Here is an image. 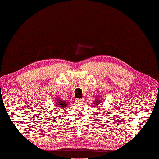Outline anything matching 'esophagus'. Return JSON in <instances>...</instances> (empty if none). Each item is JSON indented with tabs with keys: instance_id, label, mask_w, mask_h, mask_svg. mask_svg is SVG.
Segmentation results:
<instances>
[{
	"instance_id": "obj_1",
	"label": "esophagus",
	"mask_w": 159,
	"mask_h": 159,
	"mask_svg": "<svg viewBox=\"0 0 159 159\" xmlns=\"http://www.w3.org/2000/svg\"><path fill=\"white\" fill-rule=\"evenodd\" d=\"M84 102V99L83 98H79L76 100V103L79 104H82Z\"/></svg>"
}]
</instances>
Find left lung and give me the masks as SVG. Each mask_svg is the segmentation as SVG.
<instances>
[{
    "mask_svg": "<svg viewBox=\"0 0 159 159\" xmlns=\"http://www.w3.org/2000/svg\"><path fill=\"white\" fill-rule=\"evenodd\" d=\"M100 100H98V101H95V104H100Z\"/></svg>",
    "mask_w": 159,
    "mask_h": 159,
    "instance_id": "8db88e82",
    "label": "left lung"
}]
</instances>
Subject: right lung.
Instances as JSON below:
<instances>
[{"mask_svg": "<svg viewBox=\"0 0 159 159\" xmlns=\"http://www.w3.org/2000/svg\"><path fill=\"white\" fill-rule=\"evenodd\" d=\"M66 106H67L66 102L62 101L61 100H59V99H57V102H56L55 107H57V108H59V109H62L63 108H64V107H66Z\"/></svg>", "mask_w": 159, "mask_h": 159, "instance_id": "1", "label": "right lung"}]
</instances>
